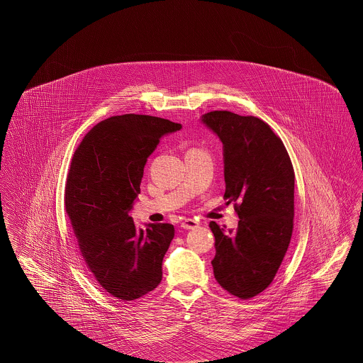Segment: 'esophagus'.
Wrapping results in <instances>:
<instances>
[{"mask_svg": "<svg viewBox=\"0 0 363 363\" xmlns=\"http://www.w3.org/2000/svg\"><path fill=\"white\" fill-rule=\"evenodd\" d=\"M181 227H182L184 230H193V228L199 227V223H197L196 220H193V219H185V220L181 223Z\"/></svg>", "mask_w": 363, "mask_h": 363, "instance_id": "esophagus-1", "label": "esophagus"}]
</instances>
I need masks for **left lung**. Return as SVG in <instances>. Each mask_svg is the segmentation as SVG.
<instances>
[{
  "mask_svg": "<svg viewBox=\"0 0 363 363\" xmlns=\"http://www.w3.org/2000/svg\"><path fill=\"white\" fill-rule=\"evenodd\" d=\"M201 122L223 143L225 199L240 218L235 231L209 223L213 275L228 293L249 299L272 283L291 241L293 164L283 141L257 117L216 110Z\"/></svg>",
  "mask_w": 363,
  "mask_h": 363,
  "instance_id": "obj_1",
  "label": "left lung"
}]
</instances>
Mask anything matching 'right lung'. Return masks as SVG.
<instances>
[{"instance_id":"right-lung-1","label":"right lung","mask_w":363,"mask_h":363,"mask_svg":"<svg viewBox=\"0 0 363 363\" xmlns=\"http://www.w3.org/2000/svg\"><path fill=\"white\" fill-rule=\"evenodd\" d=\"M181 128L151 116H114L86 133L72 159L65 209L80 253L102 289L121 301L138 299L162 280L174 225L138 230L129 211L148 156L160 138Z\"/></svg>"}]
</instances>
